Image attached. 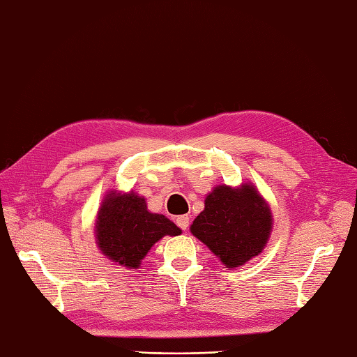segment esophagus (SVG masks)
Listing matches in <instances>:
<instances>
[{
    "instance_id": "1",
    "label": "esophagus",
    "mask_w": 357,
    "mask_h": 357,
    "mask_svg": "<svg viewBox=\"0 0 357 357\" xmlns=\"http://www.w3.org/2000/svg\"><path fill=\"white\" fill-rule=\"evenodd\" d=\"M177 227H178L180 229L186 231L188 227H189V217H188V215H178V217H177Z\"/></svg>"
}]
</instances>
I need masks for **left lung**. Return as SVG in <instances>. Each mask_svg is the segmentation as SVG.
<instances>
[{"mask_svg":"<svg viewBox=\"0 0 357 357\" xmlns=\"http://www.w3.org/2000/svg\"><path fill=\"white\" fill-rule=\"evenodd\" d=\"M271 225L270 208L251 185L240 189L223 185L208 195L191 232L225 266L236 268L259 256L270 237Z\"/></svg>","mask_w":357,"mask_h":357,"instance_id":"left-lung-1","label":"left lung"}]
</instances>
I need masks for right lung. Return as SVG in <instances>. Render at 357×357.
I'll return each mask as SVG.
<instances>
[{
    "label": "right lung",
    "mask_w": 357,
    "mask_h": 357,
    "mask_svg": "<svg viewBox=\"0 0 357 357\" xmlns=\"http://www.w3.org/2000/svg\"><path fill=\"white\" fill-rule=\"evenodd\" d=\"M178 234L180 228L165 215L149 213L144 199L134 192L109 194L98 213V248L119 265L134 270L163 236Z\"/></svg>",
    "instance_id": "add662e5"
}]
</instances>
